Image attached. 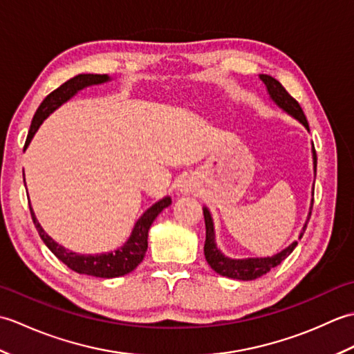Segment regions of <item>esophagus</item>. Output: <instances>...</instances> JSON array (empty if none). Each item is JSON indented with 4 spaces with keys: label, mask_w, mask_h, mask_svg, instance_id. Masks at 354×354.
<instances>
[{
    "label": "esophagus",
    "mask_w": 354,
    "mask_h": 354,
    "mask_svg": "<svg viewBox=\"0 0 354 354\" xmlns=\"http://www.w3.org/2000/svg\"><path fill=\"white\" fill-rule=\"evenodd\" d=\"M184 190H185V189H184Z\"/></svg>",
    "instance_id": "1"
}]
</instances>
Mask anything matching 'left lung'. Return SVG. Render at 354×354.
I'll return each mask as SVG.
<instances>
[{
  "label": "left lung",
  "mask_w": 354,
  "mask_h": 354,
  "mask_svg": "<svg viewBox=\"0 0 354 354\" xmlns=\"http://www.w3.org/2000/svg\"><path fill=\"white\" fill-rule=\"evenodd\" d=\"M259 77L263 84H265L270 100H272L278 108L283 109L284 112H288V114L292 115L295 120H298V122L301 123L307 131H309V123H307V118L304 115L301 106H299V103L293 99V97L288 91H286L280 82L274 79L272 76H268V74H260ZM312 153H313L312 155L313 156V170H315V176H317V152H315V147H312ZM312 208H313V199H312L309 216H307V221L304 223L301 234H299V239L303 237L304 231L307 228V222H309V219H310ZM204 219H205V230H207L204 254H205L208 265L212 266V269L216 270L219 275L234 278V280L250 281V280H255V278L268 274L270 269L280 265V263L286 257H289V254L295 250V246L298 245V242H293L288 248H284L281 252L272 255V257L230 259V257H225V255L221 252V250L216 245L213 217H212V214H209L207 207H204Z\"/></svg>",
  "instance_id": "8db88e82"
}]
</instances>
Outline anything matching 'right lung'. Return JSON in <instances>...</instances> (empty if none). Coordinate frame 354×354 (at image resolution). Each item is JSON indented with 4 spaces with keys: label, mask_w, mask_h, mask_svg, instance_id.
<instances>
[{
    "label": "right lung",
    "mask_w": 354,
    "mask_h": 354,
    "mask_svg": "<svg viewBox=\"0 0 354 354\" xmlns=\"http://www.w3.org/2000/svg\"><path fill=\"white\" fill-rule=\"evenodd\" d=\"M109 80L111 77L108 74H79V76L66 80L64 85L55 89L53 93H50L39 104V108H37L36 114L32 120L24 150L30 145V141H32V138L35 137L36 131L39 129V126L42 124L44 120L47 118L53 111H56L61 104L68 102L73 95H76L80 91V89L91 85H100ZM170 204H171V199L169 196L155 202L152 207L146 209L145 214H142L137 221V223H135L131 237L127 239V242L122 248H118V250L112 252H103V254H94V255L73 252L70 250H66V248H64L62 245L56 243L55 240H53L47 232L42 230L41 223L36 219L32 207H30V213H32L33 223L37 232H39L41 239L44 240V243L47 245L48 250L55 254L59 260L65 263L70 269H73L74 272L100 277V278H115V277H122L132 272V270L142 261V259H145L146 251H147V236H149L150 225L153 223L156 216Z\"/></svg>",
    "instance_id": "1"
}]
</instances>
